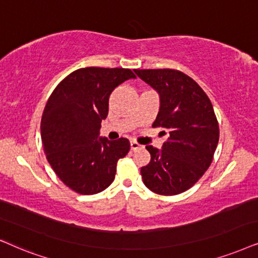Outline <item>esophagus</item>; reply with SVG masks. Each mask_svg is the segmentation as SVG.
Returning a JSON list of instances; mask_svg holds the SVG:
<instances>
[{
    "instance_id": "esophagus-1",
    "label": "esophagus",
    "mask_w": 258,
    "mask_h": 258,
    "mask_svg": "<svg viewBox=\"0 0 258 258\" xmlns=\"http://www.w3.org/2000/svg\"><path fill=\"white\" fill-rule=\"evenodd\" d=\"M143 145H140V144H138L137 142H131V150L132 151H137V150H140L143 149Z\"/></svg>"
}]
</instances>
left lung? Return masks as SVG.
Listing matches in <instances>:
<instances>
[{
  "label": "left lung",
  "mask_w": 258,
  "mask_h": 258,
  "mask_svg": "<svg viewBox=\"0 0 258 258\" xmlns=\"http://www.w3.org/2000/svg\"><path fill=\"white\" fill-rule=\"evenodd\" d=\"M137 77L159 95L160 107L153 126L169 135L161 149L147 145L149 165L143 181L158 195L188 190L210 166L219 139L218 122L205 92L190 77L174 70H135Z\"/></svg>",
  "instance_id": "1"
}]
</instances>
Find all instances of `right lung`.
<instances>
[{
  "label": "right lung",
  "instance_id": "add662e5",
  "mask_svg": "<svg viewBox=\"0 0 258 258\" xmlns=\"http://www.w3.org/2000/svg\"><path fill=\"white\" fill-rule=\"evenodd\" d=\"M136 79L126 68L87 67L63 79L48 99L41 119V139L57 177L81 195L104 191L114 180L116 163L130 142L100 137L115 87Z\"/></svg>",
  "mask_w": 258,
  "mask_h": 258
}]
</instances>
